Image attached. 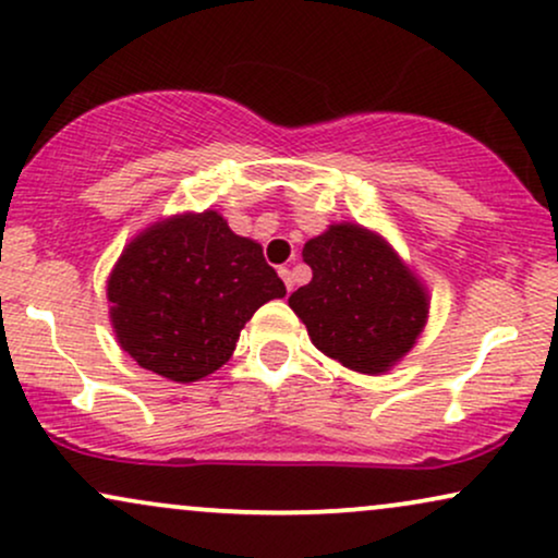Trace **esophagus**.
<instances>
[{
	"label": "esophagus",
	"instance_id": "obj_1",
	"mask_svg": "<svg viewBox=\"0 0 558 558\" xmlns=\"http://www.w3.org/2000/svg\"><path fill=\"white\" fill-rule=\"evenodd\" d=\"M280 278H283V283H286V288L288 291H293V278H291V270H288V267H280Z\"/></svg>",
	"mask_w": 558,
	"mask_h": 558
}]
</instances>
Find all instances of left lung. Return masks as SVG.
<instances>
[{"mask_svg": "<svg viewBox=\"0 0 558 558\" xmlns=\"http://www.w3.org/2000/svg\"><path fill=\"white\" fill-rule=\"evenodd\" d=\"M312 280L288 304L322 353L361 374L387 372L411 351L426 322V293L389 246L340 223L306 241Z\"/></svg>", "mask_w": 558, "mask_h": 558, "instance_id": "1", "label": "left lung"}]
</instances>
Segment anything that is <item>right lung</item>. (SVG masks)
<instances>
[{"label":"right lung","mask_w":558,"mask_h":558,"mask_svg":"<svg viewBox=\"0 0 558 558\" xmlns=\"http://www.w3.org/2000/svg\"><path fill=\"white\" fill-rule=\"evenodd\" d=\"M283 296L262 246L213 210L147 228L109 278L119 343L147 372L173 381L223 366L252 314Z\"/></svg>","instance_id":"right-lung-1"}]
</instances>
